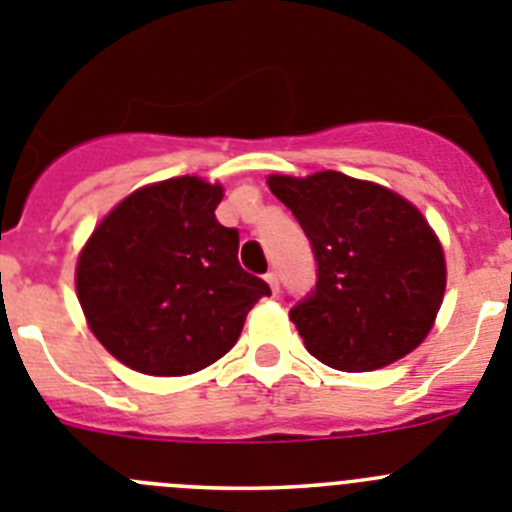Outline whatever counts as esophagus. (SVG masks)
Returning a JSON list of instances; mask_svg holds the SVG:
<instances>
[{
  "instance_id": "obj_1",
  "label": "esophagus",
  "mask_w": 512,
  "mask_h": 512,
  "mask_svg": "<svg viewBox=\"0 0 512 512\" xmlns=\"http://www.w3.org/2000/svg\"><path fill=\"white\" fill-rule=\"evenodd\" d=\"M265 283L270 285V290H273V296H275V293H278V288H280L278 275H275V273H267V275H265Z\"/></svg>"
}]
</instances>
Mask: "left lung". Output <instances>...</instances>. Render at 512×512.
Listing matches in <instances>:
<instances>
[{"instance_id":"obj_1","label":"left lung","mask_w":512,"mask_h":512,"mask_svg":"<svg viewBox=\"0 0 512 512\" xmlns=\"http://www.w3.org/2000/svg\"><path fill=\"white\" fill-rule=\"evenodd\" d=\"M270 191L311 239L319 280L290 311L313 357L342 372H372L411 354L434 329L446 257L426 216L372 181L319 170L267 176Z\"/></svg>"}]
</instances>
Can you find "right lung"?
<instances>
[{
	"instance_id": "obj_1",
	"label": "right lung",
	"mask_w": 512,
	"mask_h": 512,
	"mask_svg": "<svg viewBox=\"0 0 512 512\" xmlns=\"http://www.w3.org/2000/svg\"><path fill=\"white\" fill-rule=\"evenodd\" d=\"M224 188L178 176L132 191L109 211L76 262L91 334L130 370L193 375L237 342L250 308L270 296L239 267V234L216 222Z\"/></svg>"
}]
</instances>
